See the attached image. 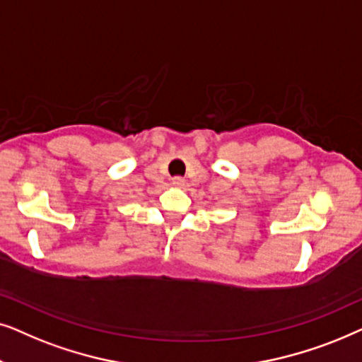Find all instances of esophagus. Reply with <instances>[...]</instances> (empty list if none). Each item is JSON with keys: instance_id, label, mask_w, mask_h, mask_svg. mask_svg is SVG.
I'll use <instances>...</instances> for the list:
<instances>
[{"instance_id": "obj_1", "label": "esophagus", "mask_w": 362, "mask_h": 362, "mask_svg": "<svg viewBox=\"0 0 362 362\" xmlns=\"http://www.w3.org/2000/svg\"><path fill=\"white\" fill-rule=\"evenodd\" d=\"M172 185H173V187H178V189H180V187L185 185V178H182V177H173V178H172Z\"/></svg>"}]
</instances>
